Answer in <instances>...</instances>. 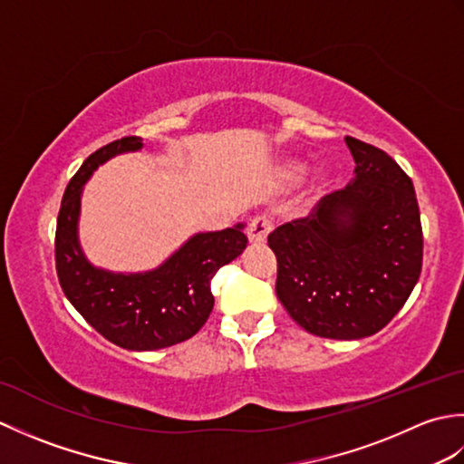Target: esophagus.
<instances>
[{"mask_svg":"<svg viewBox=\"0 0 464 464\" xmlns=\"http://www.w3.org/2000/svg\"><path fill=\"white\" fill-rule=\"evenodd\" d=\"M271 229H273V223H271L269 217H265V215L255 217V219H251V223L247 227L249 243H253V245L263 243L265 239H267V235H269Z\"/></svg>","mask_w":464,"mask_h":464,"instance_id":"obj_1","label":"esophagus"}]
</instances>
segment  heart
Segmentation results:
<instances>
[{"label":"heart","instance_id":"b5f03b06","mask_svg":"<svg viewBox=\"0 0 464 464\" xmlns=\"http://www.w3.org/2000/svg\"><path fill=\"white\" fill-rule=\"evenodd\" d=\"M304 175H307V163H303V161H299V160H287V161H283L277 169H275V177H277V181H279V185L281 187H285V189H289V187H295V185H299L303 179H304ZM324 179L323 177H319L317 179V183H314L313 187H311V191H309V195H307V199H304V209H309V207H313L314 203H317V199L319 197L323 195V191H324Z\"/></svg>","mask_w":464,"mask_h":464}]
</instances>
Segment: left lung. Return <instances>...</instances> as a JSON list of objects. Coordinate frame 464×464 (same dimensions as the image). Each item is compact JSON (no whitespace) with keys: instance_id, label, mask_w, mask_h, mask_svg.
Instances as JSON below:
<instances>
[{"instance_id":"8db88e82","label":"left lung","mask_w":464,"mask_h":464,"mask_svg":"<svg viewBox=\"0 0 464 464\" xmlns=\"http://www.w3.org/2000/svg\"><path fill=\"white\" fill-rule=\"evenodd\" d=\"M354 177L304 219L277 227V297L311 334L354 341L379 333L407 303L422 267V229L409 175L344 137Z\"/></svg>"}]
</instances>
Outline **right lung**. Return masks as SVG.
Returning <instances> with one entry per match:
<instances>
[{"label": "right lung", "instance_id": "right-lung-1", "mask_svg": "<svg viewBox=\"0 0 464 464\" xmlns=\"http://www.w3.org/2000/svg\"><path fill=\"white\" fill-rule=\"evenodd\" d=\"M143 150L141 137H123L92 153L69 181L55 231V267L69 303L107 341L127 351H157L191 339L213 311L211 279L247 247L243 223L195 233L160 267L117 273L97 267L82 249L83 187L97 167Z\"/></svg>", "mask_w": 464, "mask_h": 464}]
</instances>
